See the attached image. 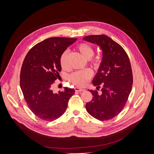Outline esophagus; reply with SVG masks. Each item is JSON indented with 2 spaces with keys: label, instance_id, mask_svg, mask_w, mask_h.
I'll list each match as a JSON object with an SVG mask.
<instances>
[{
  "label": "esophagus",
  "instance_id": "esophagus-1",
  "mask_svg": "<svg viewBox=\"0 0 154 154\" xmlns=\"http://www.w3.org/2000/svg\"><path fill=\"white\" fill-rule=\"evenodd\" d=\"M74 89L76 92H84L85 91V89L82 88H79V87H75Z\"/></svg>",
  "mask_w": 154,
  "mask_h": 154
}]
</instances>
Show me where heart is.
<instances>
[{"label":"heart","mask_w":154,"mask_h":154,"mask_svg":"<svg viewBox=\"0 0 154 154\" xmlns=\"http://www.w3.org/2000/svg\"><path fill=\"white\" fill-rule=\"evenodd\" d=\"M76 48L85 59H90V63L92 66L95 67L99 66L101 62V58L99 56L92 58L94 54V49L91 45L84 42L80 43L77 45ZM67 56L68 52L67 51H65L60 57L59 63L63 69H66L67 67ZM92 76V71L89 69H86L72 73L69 76V80L75 86L84 87L87 84Z\"/></svg>","instance_id":"1"}]
</instances>
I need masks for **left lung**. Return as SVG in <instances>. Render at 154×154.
<instances>
[{"instance_id": "1", "label": "left lung", "mask_w": 154, "mask_h": 154, "mask_svg": "<svg viewBox=\"0 0 154 154\" xmlns=\"http://www.w3.org/2000/svg\"><path fill=\"white\" fill-rule=\"evenodd\" d=\"M99 45L103 57L92 80L97 89L102 85L101 94L90 90L93 97L86 103L87 112L101 121L117 116L125 106L130 94L133 75L130 60L122 47L106 35H88L83 38Z\"/></svg>"}]
</instances>
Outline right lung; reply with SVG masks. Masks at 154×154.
<instances>
[{"label":"right lung","instance_id":"right-lung-1","mask_svg":"<svg viewBox=\"0 0 154 154\" xmlns=\"http://www.w3.org/2000/svg\"><path fill=\"white\" fill-rule=\"evenodd\" d=\"M77 38L51 37L35 45L23 60L20 85L29 108L37 117L55 120L66 111L68 102L75 93L74 88L65 87L54 93L52 86L60 76V57Z\"/></svg>","mask_w":154,"mask_h":154}]
</instances>
